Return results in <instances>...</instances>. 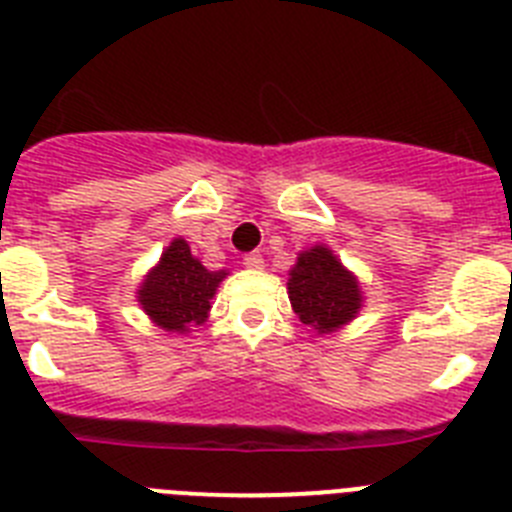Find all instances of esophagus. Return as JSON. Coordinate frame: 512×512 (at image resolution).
I'll use <instances>...</instances> for the list:
<instances>
[{
    "label": "esophagus",
    "instance_id": "esophagus-1",
    "mask_svg": "<svg viewBox=\"0 0 512 512\" xmlns=\"http://www.w3.org/2000/svg\"><path fill=\"white\" fill-rule=\"evenodd\" d=\"M243 264H246L248 269H264V256H261V253H246V256H243Z\"/></svg>",
    "mask_w": 512,
    "mask_h": 512
}]
</instances>
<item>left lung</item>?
<instances>
[{"mask_svg": "<svg viewBox=\"0 0 512 512\" xmlns=\"http://www.w3.org/2000/svg\"><path fill=\"white\" fill-rule=\"evenodd\" d=\"M287 295L297 318L318 336L336 333L364 307L359 277L325 243L297 253L295 266L289 269Z\"/></svg>", "mask_w": 512, "mask_h": 512, "instance_id": "8db88e82", "label": "left lung"}]
</instances>
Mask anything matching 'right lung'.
<instances>
[{
  "mask_svg": "<svg viewBox=\"0 0 512 512\" xmlns=\"http://www.w3.org/2000/svg\"><path fill=\"white\" fill-rule=\"evenodd\" d=\"M228 274V269H207L179 235L164 248L158 264L148 269L135 297L156 328L187 336L210 318L212 297Z\"/></svg>",
  "mask_w": 512,
  "mask_h": 512,
  "instance_id": "right-lung-1",
  "label": "right lung"
}]
</instances>
